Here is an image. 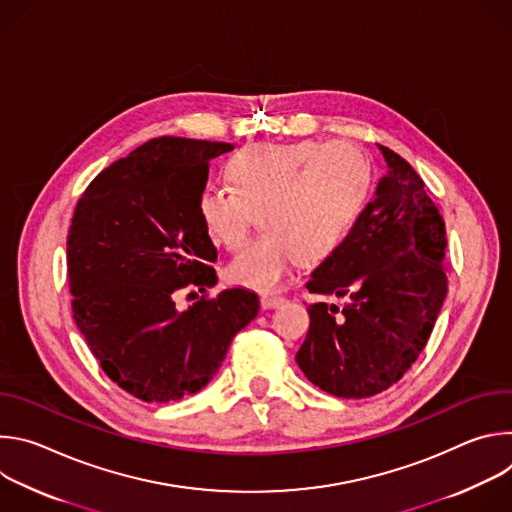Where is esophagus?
Here are the masks:
<instances>
[{"label": "esophagus", "mask_w": 512, "mask_h": 512, "mask_svg": "<svg viewBox=\"0 0 512 512\" xmlns=\"http://www.w3.org/2000/svg\"><path fill=\"white\" fill-rule=\"evenodd\" d=\"M281 304H285V298H281V296H273V294H263V296H261V306H263L265 310H269V308H279Z\"/></svg>", "instance_id": "1"}]
</instances>
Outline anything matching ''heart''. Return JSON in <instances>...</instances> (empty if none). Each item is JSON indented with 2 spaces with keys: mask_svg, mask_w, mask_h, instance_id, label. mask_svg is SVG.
Here are the masks:
<instances>
[{
  "mask_svg": "<svg viewBox=\"0 0 512 512\" xmlns=\"http://www.w3.org/2000/svg\"><path fill=\"white\" fill-rule=\"evenodd\" d=\"M229 188L200 192L196 210L214 245L237 249L261 212L263 237L245 245L227 277L275 291L300 259L316 265L340 249L371 196V166L350 141L253 143L225 164Z\"/></svg>",
  "mask_w": 512,
  "mask_h": 512,
  "instance_id": "1",
  "label": "heart"
}]
</instances>
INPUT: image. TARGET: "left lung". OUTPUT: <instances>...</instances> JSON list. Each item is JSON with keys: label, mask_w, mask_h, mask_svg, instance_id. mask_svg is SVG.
<instances>
[{"label": "left lung", "mask_w": 512, "mask_h": 512, "mask_svg": "<svg viewBox=\"0 0 512 512\" xmlns=\"http://www.w3.org/2000/svg\"><path fill=\"white\" fill-rule=\"evenodd\" d=\"M387 172L348 239L308 281L318 296L296 360L310 383L364 399L397 383L429 340L448 296L446 225L419 174L379 145Z\"/></svg>", "instance_id": "8db88e82"}]
</instances>
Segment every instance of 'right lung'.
I'll use <instances>...</instances> for the list:
<instances>
[{
    "label": "right lung",
    "instance_id": "obj_1",
    "mask_svg": "<svg viewBox=\"0 0 512 512\" xmlns=\"http://www.w3.org/2000/svg\"><path fill=\"white\" fill-rule=\"evenodd\" d=\"M231 150L225 141L150 139L105 168L72 216V316L107 377L141 401H180L206 387L259 312L245 287L184 310L176 302L184 287L218 281L196 202L208 162Z\"/></svg>",
    "mask_w": 512,
    "mask_h": 512
}]
</instances>
